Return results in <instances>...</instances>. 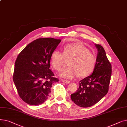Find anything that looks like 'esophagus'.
Listing matches in <instances>:
<instances>
[{"label":"esophagus","mask_w":127,"mask_h":127,"mask_svg":"<svg viewBox=\"0 0 127 127\" xmlns=\"http://www.w3.org/2000/svg\"><path fill=\"white\" fill-rule=\"evenodd\" d=\"M62 82H64V83H69L70 82L69 81H68V80H62Z\"/></svg>","instance_id":"1"}]
</instances>
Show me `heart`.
I'll use <instances>...</instances> for the list:
<instances>
[{"instance_id": "1", "label": "heart", "mask_w": 127, "mask_h": 127, "mask_svg": "<svg viewBox=\"0 0 127 127\" xmlns=\"http://www.w3.org/2000/svg\"><path fill=\"white\" fill-rule=\"evenodd\" d=\"M63 53L58 50L53 51L50 57L52 67L61 70L68 60V67L64 68L60 76L64 78L72 79L78 75L85 77L92 72L96 63L95 56L83 44L75 43L66 45L63 47Z\"/></svg>"}]
</instances>
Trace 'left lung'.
I'll return each mask as SVG.
<instances>
[{
	"mask_svg": "<svg viewBox=\"0 0 127 127\" xmlns=\"http://www.w3.org/2000/svg\"><path fill=\"white\" fill-rule=\"evenodd\" d=\"M98 53L92 74L80 81L78 90L70 95L77 105L88 108L95 104L107 94L112 74L111 64L102 47L95 44Z\"/></svg>",
	"mask_w": 127,
	"mask_h": 127,
	"instance_id": "1",
	"label": "left lung"
}]
</instances>
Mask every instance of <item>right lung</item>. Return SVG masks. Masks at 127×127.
<instances>
[{
    "mask_svg": "<svg viewBox=\"0 0 127 127\" xmlns=\"http://www.w3.org/2000/svg\"><path fill=\"white\" fill-rule=\"evenodd\" d=\"M53 38H38L29 44L18 55L15 63L13 81L19 96L26 103H44L52 84L58 82L51 69L50 57L61 42Z\"/></svg>",
    "mask_w": 127,
    "mask_h": 127,
    "instance_id": "right-lung-1",
    "label": "right lung"
}]
</instances>
